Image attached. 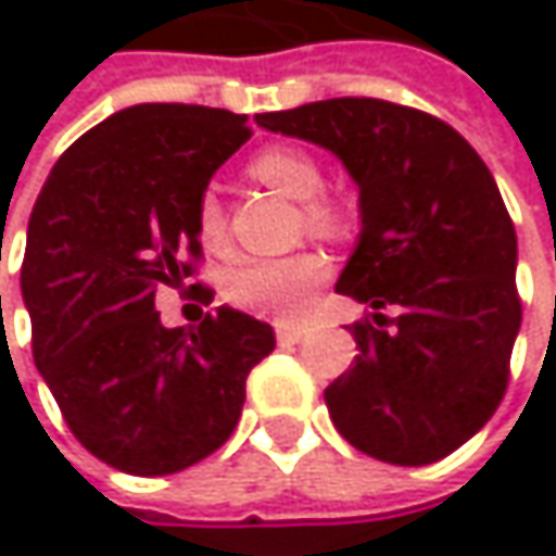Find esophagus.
Instances as JSON below:
<instances>
[{
    "instance_id": "1",
    "label": "esophagus",
    "mask_w": 556,
    "mask_h": 556,
    "mask_svg": "<svg viewBox=\"0 0 556 556\" xmlns=\"http://www.w3.org/2000/svg\"><path fill=\"white\" fill-rule=\"evenodd\" d=\"M302 328L299 325H277V341L282 348H289V344H299L302 341Z\"/></svg>"
}]
</instances>
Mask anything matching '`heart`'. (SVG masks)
I'll return each instance as SVG.
<instances>
[{
    "label": "heart",
    "mask_w": 556,
    "mask_h": 556,
    "mask_svg": "<svg viewBox=\"0 0 556 556\" xmlns=\"http://www.w3.org/2000/svg\"><path fill=\"white\" fill-rule=\"evenodd\" d=\"M254 179L277 189L279 195L305 202L302 218L318 235H334L341 228V215L334 205L318 202L315 195L325 186L321 167L295 151V148H270L251 161ZM199 238L205 248H218L225 235V215L215 195H205L199 202ZM328 277V264L318 254H292L274 261H244L228 277V299L248 312L267 315V318H299L312 299V289Z\"/></svg>",
    "instance_id": "1"
}]
</instances>
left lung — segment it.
Masks as SVG:
<instances>
[{
  "instance_id": "obj_1",
  "label": "left lung",
  "mask_w": 556,
  "mask_h": 556,
  "mask_svg": "<svg viewBox=\"0 0 556 556\" xmlns=\"http://www.w3.org/2000/svg\"><path fill=\"white\" fill-rule=\"evenodd\" d=\"M257 125L325 148L357 186L361 235L334 289L374 321L351 328L361 354L325 389L334 428L383 464L447 457L493 418L521 325L518 241L493 173L451 125L383 99L308 102Z\"/></svg>"
}]
</instances>
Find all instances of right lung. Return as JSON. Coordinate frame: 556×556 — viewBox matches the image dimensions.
Here are the masks:
<instances>
[{"label":"right lung","instance_id":"1","mask_svg":"<svg viewBox=\"0 0 556 556\" xmlns=\"http://www.w3.org/2000/svg\"><path fill=\"white\" fill-rule=\"evenodd\" d=\"M248 138V115L141 102L86 131L35 202L22 264L35 364L76 441L115 470L167 477L218 451L277 348L231 305L167 328L154 302L189 277L199 202Z\"/></svg>","mask_w":556,"mask_h":556}]
</instances>
